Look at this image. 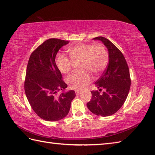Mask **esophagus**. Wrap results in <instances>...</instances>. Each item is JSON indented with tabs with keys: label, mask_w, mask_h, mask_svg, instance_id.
<instances>
[{
	"label": "esophagus",
	"mask_w": 155,
	"mask_h": 155,
	"mask_svg": "<svg viewBox=\"0 0 155 155\" xmlns=\"http://www.w3.org/2000/svg\"><path fill=\"white\" fill-rule=\"evenodd\" d=\"M81 93H82V91H78V90L75 91V94H76V95H78L81 94Z\"/></svg>",
	"instance_id": "obj_1"
}]
</instances>
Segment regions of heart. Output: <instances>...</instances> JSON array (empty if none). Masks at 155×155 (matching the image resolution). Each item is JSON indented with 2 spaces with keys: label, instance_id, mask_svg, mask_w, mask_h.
Returning <instances> with one entry per match:
<instances>
[{
  "label": "heart",
  "instance_id": "obj_1",
  "mask_svg": "<svg viewBox=\"0 0 155 155\" xmlns=\"http://www.w3.org/2000/svg\"><path fill=\"white\" fill-rule=\"evenodd\" d=\"M68 52L70 58L59 55L56 58L57 67L62 74L71 71L74 64L80 61L79 70L67 78V83L71 89L82 90L90 84L91 76L88 72L95 75L101 74L108 63L107 51L102 44H86L79 43L69 48Z\"/></svg>",
  "mask_w": 155,
  "mask_h": 155
}]
</instances>
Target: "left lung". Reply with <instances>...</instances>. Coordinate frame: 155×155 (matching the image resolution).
<instances>
[{"label":"left lung","instance_id":"8db88e82","mask_svg":"<svg viewBox=\"0 0 155 155\" xmlns=\"http://www.w3.org/2000/svg\"><path fill=\"white\" fill-rule=\"evenodd\" d=\"M94 40L101 41L107 48L109 63L101 77L95 83L99 90L91 91V99L87 107L94 114L107 117L115 113L126 100L130 86L129 70L124 56L111 41L102 36Z\"/></svg>","mask_w":155,"mask_h":155}]
</instances>
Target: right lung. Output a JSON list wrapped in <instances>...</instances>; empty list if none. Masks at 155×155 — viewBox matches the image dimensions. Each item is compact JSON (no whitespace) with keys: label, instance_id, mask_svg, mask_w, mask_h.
<instances>
[{"label":"right lung","instance_id":"right-lung-1","mask_svg":"<svg viewBox=\"0 0 155 155\" xmlns=\"http://www.w3.org/2000/svg\"><path fill=\"white\" fill-rule=\"evenodd\" d=\"M69 43L56 38L46 40L30 55L25 82L26 97L40 118L56 121L64 118L75 97L74 90L66 91L67 84L57 67L55 58L61 47ZM62 91L60 94L57 92Z\"/></svg>","mask_w":155,"mask_h":155}]
</instances>
